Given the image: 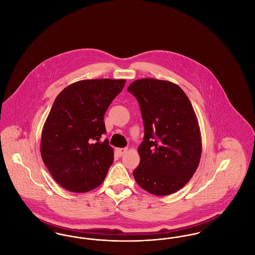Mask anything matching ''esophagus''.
Returning <instances> with one entry per match:
<instances>
[{
	"label": "esophagus",
	"mask_w": 255,
	"mask_h": 255,
	"mask_svg": "<svg viewBox=\"0 0 255 255\" xmlns=\"http://www.w3.org/2000/svg\"><path fill=\"white\" fill-rule=\"evenodd\" d=\"M126 152H127V149H126V148H118V149H117V153H118L120 156L124 155Z\"/></svg>",
	"instance_id": "1"
}]
</instances>
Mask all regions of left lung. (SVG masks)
Wrapping results in <instances>:
<instances>
[{"label": "left lung", "instance_id": "8db88e82", "mask_svg": "<svg viewBox=\"0 0 255 255\" xmlns=\"http://www.w3.org/2000/svg\"><path fill=\"white\" fill-rule=\"evenodd\" d=\"M127 91L136 98L144 125L133 178L151 194H173L190 181L202 155L192 104L180 86L166 80L137 79Z\"/></svg>", "mask_w": 255, "mask_h": 255}]
</instances>
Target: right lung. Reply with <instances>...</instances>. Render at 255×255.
Listing matches in <instances>:
<instances>
[{"mask_svg": "<svg viewBox=\"0 0 255 255\" xmlns=\"http://www.w3.org/2000/svg\"><path fill=\"white\" fill-rule=\"evenodd\" d=\"M125 79H87L65 88L54 100L41 135V157L52 178L71 192L99 186L114 161L104 115Z\"/></svg>", "mask_w": 255, "mask_h": 255, "instance_id": "1", "label": "right lung"}]
</instances>
